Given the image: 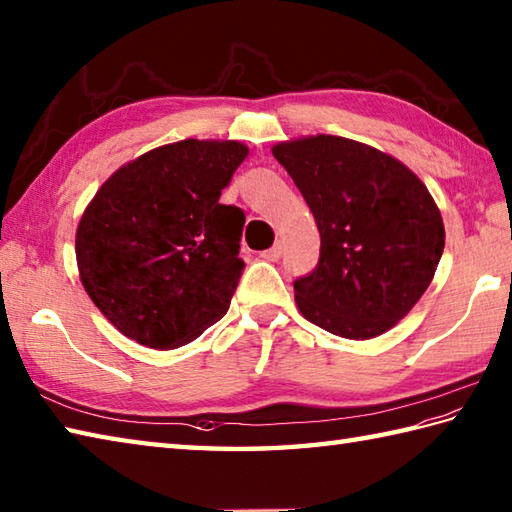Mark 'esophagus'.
<instances>
[{
	"label": "esophagus",
	"instance_id": "34e87169",
	"mask_svg": "<svg viewBox=\"0 0 512 512\" xmlns=\"http://www.w3.org/2000/svg\"><path fill=\"white\" fill-rule=\"evenodd\" d=\"M280 256H283V245H280V243H276L274 247H271V249H267V252H263V254H260V258H265V260H269V263H276V260H278Z\"/></svg>",
	"mask_w": 512,
	"mask_h": 512
}]
</instances>
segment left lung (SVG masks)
<instances>
[{"label": "left lung", "instance_id": "8db88e82", "mask_svg": "<svg viewBox=\"0 0 512 512\" xmlns=\"http://www.w3.org/2000/svg\"><path fill=\"white\" fill-rule=\"evenodd\" d=\"M276 161L305 196L320 260L294 283L300 314L333 336H382L429 289L444 223L426 185L391 154L316 134L276 143Z\"/></svg>", "mask_w": 512, "mask_h": 512}]
</instances>
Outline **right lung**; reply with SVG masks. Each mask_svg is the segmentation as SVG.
Returning <instances> with one entry per match:
<instances>
[{
    "mask_svg": "<svg viewBox=\"0 0 512 512\" xmlns=\"http://www.w3.org/2000/svg\"><path fill=\"white\" fill-rule=\"evenodd\" d=\"M247 154L241 141L161 145L121 165L88 203L79 278L125 338L168 351L227 314L245 267V214L218 198Z\"/></svg>",
    "mask_w": 512,
    "mask_h": 512,
    "instance_id": "1",
    "label": "right lung"
}]
</instances>
